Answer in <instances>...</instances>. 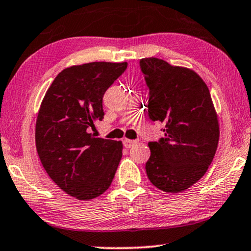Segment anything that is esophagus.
Segmentation results:
<instances>
[{
    "mask_svg": "<svg viewBox=\"0 0 251 251\" xmlns=\"http://www.w3.org/2000/svg\"><path fill=\"white\" fill-rule=\"evenodd\" d=\"M136 143H138V142H136L135 140H128V139L124 140V146H125L126 148H128V149L133 148V147H134Z\"/></svg>",
    "mask_w": 251,
    "mask_h": 251,
    "instance_id": "1",
    "label": "esophagus"
}]
</instances>
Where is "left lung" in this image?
Wrapping results in <instances>:
<instances>
[{"instance_id":"1","label":"left lung","mask_w":251,"mask_h":251,"mask_svg":"<svg viewBox=\"0 0 251 251\" xmlns=\"http://www.w3.org/2000/svg\"><path fill=\"white\" fill-rule=\"evenodd\" d=\"M140 66L149 87V118L165 126V138L148 143L147 176L163 192H185L205 175L218 146V115L209 88L192 69L163 59L142 58Z\"/></svg>"}]
</instances>
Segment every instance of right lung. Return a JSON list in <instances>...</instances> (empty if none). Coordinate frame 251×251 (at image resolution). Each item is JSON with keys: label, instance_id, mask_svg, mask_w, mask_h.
Segmentation results:
<instances>
[{"label": "right lung", "instance_id": "obj_1", "mask_svg": "<svg viewBox=\"0 0 251 251\" xmlns=\"http://www.w3.org/2000/svg\"><path fill=\"white\" fill-rule=\"evenodd\" d=\"M127 63L92 62L59 72L36 118L35 145L50 179L70 196L95 199L111 185L123 156L122 141L95 138L104 117L103 95Z\"/></svg>", "mask_w": 251, "mask_h": 251}]
</instances>
